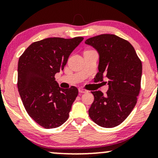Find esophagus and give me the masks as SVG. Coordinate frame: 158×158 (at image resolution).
<instances>
[{
	"label": "esophagus",
	"mask_w": 158,
	"mask_h": 158,
	"mask_svg": "<svg viewBox=\"0 0 158 158\" xmlns=\"http://www.w3.org/2000/svg\"><path fill=\"white\" fill-rule=\"evenodd\" d=\"M78 91H79V93H86L88 92V90H86V89H84V88H79Z\"/></svg>",
	"instance_id": "1"
}]
</instances>
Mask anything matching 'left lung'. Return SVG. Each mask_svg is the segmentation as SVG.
Instances as JSON below:
<instances>
[{
    "mask_svg": "<svg viewBox=\"0 0 158 158\" xmlns=\"http://www.w3.org/2000/svg\"><path fill=\"white\" fill-rule=\"evenodd\" d=\"M86 44L99 54L96 79H108L106 95L92 91L94 101L89 116L96 124L112 128L120 124L135 107L141 88L142 65L130 42L114 35L104 34L88 38Z\"/></svg>",
    "mask_w": 158,
    "mask_h": 158,
    "instance_id": "1",
    "label": "left lung"
}]
</instances>
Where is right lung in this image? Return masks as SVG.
Masks as SVG:
<instances>
[{"mask_svg":"<svg viewBox=\"0 0 158 158\" xmlns=\"http://www.w3.org/2000/svg\"><path fill=\"white\" fill-rule=\"evenodd\" d=\"M84 38H49L32 43L19 57L17 86L27 113L46 129L68 120L78 95L75 86L62 89L55 74L63 70L72 52Z\"/></svg>","mask_w":158,"mask_h":158,"instance_id":"obj_1","label":"right lung"}]
</instances>
